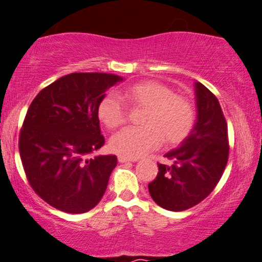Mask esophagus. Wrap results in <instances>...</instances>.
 Returning <instances> with one entry per match:
<instances>
[{"instance_id":"esophagus-1","label":"esophagus","mask_w":262,"mask_h":262,"mask_svg":"<svg viewBox=\"0 0 262 262\" xmlns=\"http://www.w3.org/2000/svg\"><path fill=\"white\" fill-rule=\"evenodd\" d=\"M118 161H119L120 163H125V162H136V160H134V159H127V157H123V156L118 157Z\"/></svg>"}]
</instances>
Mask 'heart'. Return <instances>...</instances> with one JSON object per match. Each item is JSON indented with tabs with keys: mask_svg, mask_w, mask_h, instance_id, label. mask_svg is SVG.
Wrapping results in <instances>:
<instances>
[{
	"mask_svg": "<svg viewBox=\"0 0 262 262\" xmlns=\"http://www.w3.org/2000/svg\"><path fill=\"white\" fill-rule=\"evenodd\" d=\"M118 95L108 93L99 101L96 113L106 127L116 128L124 123L126 107L123 101L145 107L141 118L143 126L124 127L111 138V149L118 155L137 159L160 146L162 138L167 144H179L192 131L195 113L191 102L161 82H137Z\"/></svg>",
	"mask_w": 262,
	"mask_h": 262,
	"instance_id": "b5f03b06",
	"label": "heart"
}]
</instances>
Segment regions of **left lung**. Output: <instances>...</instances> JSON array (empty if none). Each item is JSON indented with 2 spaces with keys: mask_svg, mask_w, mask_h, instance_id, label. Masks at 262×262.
I'll return each mask as SVG.
<instances>
[{
  "mask_svg": "<svg viewBox=\"0 0 262 262\" xmlns=\"http://www.w3.org/2000/svg\"><path fill=\"white\" fill-rule=\"evenodd\" d=\"M196 119L192 131L157 164L159 173L149 184L154 202L169 211H184L206 198L225 169L229 156L228 125L216 96L194 82Z\"/></svg>",
  "mask_w": 262,
  "mask_h": 262,
  "instance_id": "left-lung-1",
  "label": "left lung"
}]
</instances>
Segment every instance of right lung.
I'll return each mask as SVG.
<instances>
[{
	"label": "right lung",
	"instance_id": "right-lung-1",
	"mask_svg": "<svg viewBox=\"0 0 262 262\" xmlns=\"http://www.w3.org/2000/svg\"><path fill=\"white\" fill-rule=\"evenodd\" d=\"M124 78L73 73L35 96L25 118L19 150L34 192L67 213L98 205L117 166L116 155H91L105 144L96 113L106 91Z\"/></svg>",
	"mask_w": 262,
	"mask_h": 262
}]
</instances>
